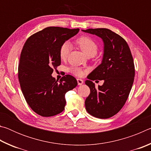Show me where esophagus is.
Segmentation results:
<instances>
[{"label":"esophagus","instance_id":"1","mask_svg":"<svg viewBox=\"0 0 151 151\" xmlns=\"http://www.w3.org/2000/svg\"><path fill=\"white\" fill-rule=\"evenodd\" d=\"M77 83H78V85H82L83 84V81L82 80V79H81V78H78L77 79Z\"/></svg>","mask_w":151,"mask_h":151}]
</instances>
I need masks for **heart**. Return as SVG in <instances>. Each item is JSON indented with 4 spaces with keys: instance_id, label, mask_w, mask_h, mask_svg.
<instances>
[{
    "instance_id": "1",
    "label": "heart",
    "mask_w": 151,
    "mask_h": 151,
    "mask_svg": "<svg viewBox=\"0 0 151 151\" xmlns=\"http://www.w3.org/2000/svg\"><path fill=\"white\" fill-rule=\"evenodd\" d=\"M76 44L77 45L82 51L88 57H94L98 51V45L93 39L87 36H82L76 40ZM71 50V46L68 42H65L60 46L59 50V56L62 60L66 59L69 55ZM69 72L74 75L82 76L85 71L81 68L73 66L69 68Z\"/></svg>"
}]
</instances>
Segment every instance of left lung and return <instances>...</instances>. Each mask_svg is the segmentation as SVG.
Instances as JSON below:
<instances>
[{"label": "left lung", "instance_id": "obj_1", "mask_svg": "<svg viewBox=\"0 0 151 151\" xmlns=\"http://www.w3.org/2000/svg\"><path fill=\"white\" fill-rule=\"evenodd\" d=\"M85 32L95 35L104 42V55L100 65L88 76L85 84L91 93L85 100L86 111L99 119L115 115L126 103L134 77L133 58L123 38L108 29H88ZM104 80L96 88L92 80Z\"/></svg>", "mask_w": 151, "mask_h": 151}]
</instances>
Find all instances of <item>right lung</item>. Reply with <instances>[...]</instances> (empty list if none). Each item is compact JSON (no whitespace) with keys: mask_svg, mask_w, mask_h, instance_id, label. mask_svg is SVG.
Wrapping results in <instances>:
<instances>
[{"mask_svg":"<svg viewBox=\"0 0 151 151\" xmlns=\"http://www.w3.org/2000/svg\"><path fill=\"white\" fill-rule=\"evenodd\" d=\"M79 29L50 27L27 40L20 54L18 76L25 100L33 111L42 116L60 113L66 104L65 94L77 85L70 75L59 82L52 76L53 68L60 65L59 50Z\"/></svg>","mask_w":151,"mask_h":151,"instance_id":"obj_1","label":"right lung"}]
</instances>
